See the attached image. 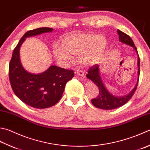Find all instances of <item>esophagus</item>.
<instances>
[{
	"instance_id": "esophagus-1",
	"label": "esophagus",
	"mask_w": 150,
	"mask_h": 150,
	"mask_svg": "<svg viewBox=\"0 0 150 150\" xmlns=\"http://www.w3.org/2000/svg\"><path fill=\"white\" fill-rule=\"evenodd\" d=\"M76 74H78V76H83L84 74H85V73H84L83 71H82V70H76Z\"/></svg>"
}]
</instances>
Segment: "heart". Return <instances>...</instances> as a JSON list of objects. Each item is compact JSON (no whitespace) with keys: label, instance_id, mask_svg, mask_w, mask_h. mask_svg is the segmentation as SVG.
<instances>
[{"label":"heart","instance_id":"obj_1","mask_svg":"<svg viewBox=\"0 0 150 150\" xmlns=\"http://www.w3.org/2000/svg\"><path fill=\"white\" fill-rule=\"evenodd\" d=\"M105 36L96 33H81L68 35L62 39V48L55 44L53 52L55 57L63 65L73 61L72 55H79L83 66L90 67L97 63L106 48Z\"/></svg>","mask_w":150,"mask_h":150}]
</instances>
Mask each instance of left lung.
Returning a JSON list of instances; mask_svg holds the SVG:
<instances>
[{"mask_svg": "<svg viewBox=\"0 0 150 150\" xmlns=\"http://www.w3.org/2000/svg\"><path fill=\"white\" fill-rule=\"evenodd\" d=\"M117 33L119 35V40L120 42L123 44L131 46L136 51L138 55V81L136 86L134 87L133 90L129 93L127 95H125L123 97H115V96L111 94L108 90L106 89L105 86L101 80L99 70H98V66L97 64L92 66L87 71V74L86 75L87 78L91 80L96 86H97L98 90H99V93L96 98H93L91 100L92 104L95 107L98 108L103 109V110H113L124 105L127 102L131 99L132 95H134V92L136 91L138 80H139V76H140V57L138 55V51L136 46L134 44L133 41L129 35L127 34L124 33L122 31L117 30Z\"/></svg>", "mask_w": 150, "mask_h": 150, "instance_id": "obj_1", "label": "left lung"}]
</instances>
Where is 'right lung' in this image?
<instances>
[{"mask_svg":"<svg viewBox=\"0 0 150 150\" xmlns=\"http://www.w3.org/2000/svg\"><path fill=\"white\" fill-rule=\"evenodd\" d=\"M52 30V28L42 27L27 31L13 50L9 64V79L13 91L24 103L35 108H49L57 103L66 83L74 76L72 70L54 65L38 74L27 72L22 66L19 49L25 38Z\"/></svg>","mask_w":150,"mask_h":150,"instance_id":"add662e5","label":"right lung"}]
</instances>
